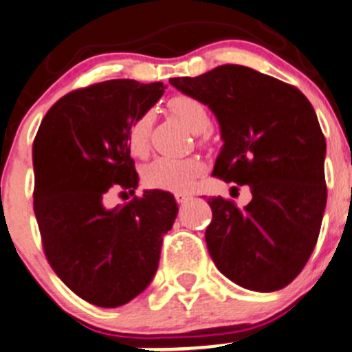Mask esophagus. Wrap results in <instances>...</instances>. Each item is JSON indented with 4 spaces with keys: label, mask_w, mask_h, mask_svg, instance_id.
<instances>
[{
    "label": "esophagus",
    "mask_w": 352,
    "mask_h": 352,
    "mask_svg": "<svg viewBox=\"0 0 352 352\" xmlns=\"http://www.w3.org/2000/svg\"><path fill=\"white\" fill-rule=\"evenodd\" d=\"M174 197H176V202H178V204H185V202H188L190 199H192L190 195H186V193H176Z\"/></svg>",
    "instance_id": "obj_1"
}]
</instances>
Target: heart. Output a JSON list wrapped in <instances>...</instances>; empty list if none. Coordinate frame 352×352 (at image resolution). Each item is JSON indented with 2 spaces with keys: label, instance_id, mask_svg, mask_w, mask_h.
Listing matches in <instances>:
<instances>
[{
  "label": "heart",
  "instance_id": "obj_1",
  "mask_svg": "<svg viewBox=\"0 0 352 352\" xmlns=\"http://www.w3.org/2000/svg\"><path fill=\"white\" fill-rule=\"evenodd\" d=\"M167 106L188 131L199 134L209 127L208 109L195 98L174 96L169 99ZM150 127V113H143L129 125L127 148L132 157H144L148 153ZM202 170H204V166L197 159H166V157H160L143 169V183L148 188L164 190V192H190Z\"/></svg>",
  "mask_w": 352,
  "mask_h": 352
}]
</instances>
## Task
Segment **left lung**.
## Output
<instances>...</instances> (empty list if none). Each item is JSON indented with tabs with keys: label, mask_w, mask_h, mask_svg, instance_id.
I'll return each mask as SVG.
<instances>
[{
	"label": "left lung",
	"mask_w": 352,
	"mask_h": 352,
	"mask_svg": "<svg viewBox=\"0 0 352 352\" xmlns=\"http://www.w3.org/2000/svg\"><path fill=\"white\" fill-rule=\"evenodd\" d=\"M169 82L220 124L223 146L212 174L248 185L253 195L244 209L208 201L212 262L246 289L285 288L307 263L327 206V141L314 108L296 87L237 64Z\"/></svg>",
	"instance_id": "8db88e82"
}]
</instances>
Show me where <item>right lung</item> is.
Wrapping results in <instances>:
<instances>
[{
    "instance_id": "add662e5",
    "label": "right lung",
    "mask_w": 352,
    "mask_h": 352,
    "mask_svg": "<svg viewBox=\"0 0 352 352\" xmlns=\"http://www.w3.org/2000/svg\"><path fill=\"white\" fill-rule=\"evenodd\" d=\"M164 89L162 82L108 80L69 92L34 138V214L45 254L60 281L98 307H120L148 288L162 235L178 214L174 195L162 190L104 206L113 185L138 188L129 125Z\"/></svg>"
}]
</instances>
